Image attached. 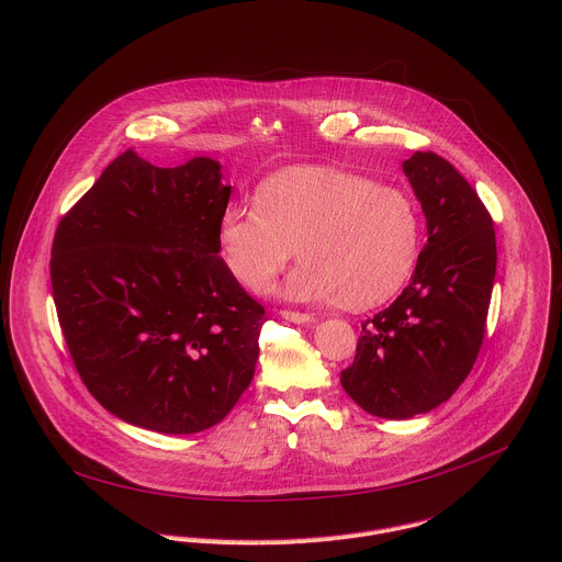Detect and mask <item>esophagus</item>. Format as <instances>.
<instances>
[{
	"label": "esophagus",
	"mask_w": 562,
	"mask_h": 562,
	"mask_svg": "<svg viewBox=\"0 0 562 562\" xmlns=\"http://www.w3.org/2000/svg\"><path fill=\"white\" fill-rule=\"evenodd\" d=\"M280 315L284 319H289V323H293V325H308V323H313V315L300 313V311H280Z\"/></svg>",
	"instance_id": "esophagus-1"
}]
</instances>
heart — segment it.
<instances>
[{
	"mask_svg": "<svg viewBox=\"0 0 562 562\" xmlns=\"http://www.w3.org/2000/svg\"><path fill=\"white\" fill-rule=\"evenodd\" d=\"M256 206L217 220V254L247 291L262 293L291 262L297 302L371 308L409 282L420 256V217L407 193L334 167H291L265 178Z\"/></svg>",
	"mask_w": 562,
	"mask_h": 562,
	"instance_id": "obj_1",
	"label": "heart"
}]
</instances>
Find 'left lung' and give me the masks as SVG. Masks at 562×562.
<instances>
[{"label":"left lung","instance_id":"1","mask_svg":"<svg viewBox=\"0 0 562 562\" xmlns=\"http://www.w3.org/2000/svg\"><path fill=\"white\" fill-rule=\"evenodd\" d=\"M403 171L427 220V245L407 289L362 325L342 389L367 414L407 420L442 405L485 338L496 278V233L471 184L436 153Z\"/></svg>","mask_w":562,"mask_h":562}]
</instances>
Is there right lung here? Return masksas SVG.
<instances>
[{"label":"right lung","instance_id":"right-lung-1","mask_svg":"<svg viewBox=\"0 0 562 562\" xmlns=\"http://www.w3.org/2000/svg\"><path fill=\"white\" fill-rule=\"evenodd\" d=\"M228 198L211 157L159 169L126 150L55 231L50 282L68 351L128 425L204 431L254 380L265 308L217 254Z\"/></svg>","mask_w":562,"mask_h":562}]
</instances>
